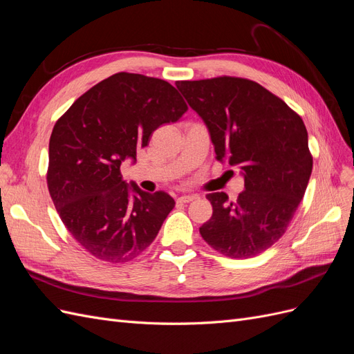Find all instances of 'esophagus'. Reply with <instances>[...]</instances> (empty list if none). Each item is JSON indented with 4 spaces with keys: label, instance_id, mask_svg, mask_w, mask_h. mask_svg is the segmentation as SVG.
Wrapping results in <instances>:
<instances>
[{
    "label": "esophagus",
    "instance_id": "esophagus-1",
    "mask_svg": "<svg viewBox=\"0 0 354 354\" xmlns=\"http://www.w3.org/2000/svg\"><path fill=\"white\" fill-rule=\"evenodd\" d=\"M195 199H196L195 195H185V196H180L177 201H178L180 203H189V202L195 201Z\"/></svg>",
    "mask_w": 354,
    "mask_h": 354
}]
</instances>
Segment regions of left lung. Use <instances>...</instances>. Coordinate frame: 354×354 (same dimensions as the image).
Wrapping results in <instances>:
<instances>
[{
    "label": "left lung",
    "instance_id": "1",
    "mask_svg": "<svg viewBox=\"0 0 354 354\" xmlns=\"http://www.w3.org/2000/svg\"><path fill=\"white\" fill-rule=\"evenodd\" d=\"M205 122L220 162L241 168L245 190L236 201L207 195L212 217L199 227L211 248L251 259L282 238L301 202L313 168L306 125L282 100L251 80L218 77L177 81Z\"/></svg>",
    "mask_w": 354,
    "mask_h": 354
}]
</instances>
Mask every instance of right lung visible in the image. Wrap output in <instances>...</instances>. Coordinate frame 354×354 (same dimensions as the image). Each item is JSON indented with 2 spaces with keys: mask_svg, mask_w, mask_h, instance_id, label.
Returning <instances> with one entry per match:
<instances>
[{
  "mask_svg": "<svg viewBox=\"0 0 354 354\" xmlns=\"http://www.w3.org/2000/svg\"><path fill=\"white\" fill-rule=\"evenodd\" d=\"M187 104L169 82L120 72L63 113L50 137L47 185L69 233L95 259L130 261L151 245L176 202L122 180L125 159L149 145Z\"/></svg>",
  "mask_w": 354,
  "mask_h": 354,
  "instance_id": "obj_1",
  "label": "right lung"
}]
</instances>
